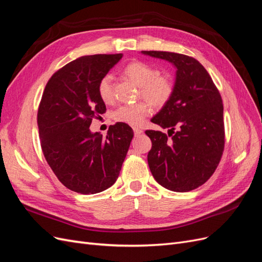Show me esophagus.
Wrapping results in <instances>:
<instances>
[{
	"label": "esophagus",
	"instance_id": "obj_1",
	"mask_svg": "<svg viewBox=\"0 0 262 262\" xmlns=\"http://www.w3.org/2000/svg\"><path fill=\"white\" fill-rule=\"evenodd\" d=\"M133 132H134V136L139 137L140 134L143 133V130H142L141 128H139V126H133Z\"/></svg>",
	"mask_w": 262,
	"mask_h": 262
}]
</instances>
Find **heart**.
<instances>
[{"label": "heart", "mask_w": 262, "mask_h": 262, "mask_svg": "<svg viewBox=\"0 0 262 262\" xmlns=\"http://www.w3.org/2000/svg\"><path fill=\"white\" fill-rule=\"evenodd\" d=\"M123 74L139 86L141 100L134 104L120 105L113 113L114 120L129 125H140L150 113L149 102L156 108L164 107L173 94V83L168 76L161 75L156 68L141 61H134L123 68ZM114 78L110 74L102 76L97 85L100 99L109 104L115 98Z\"/></svg>", "instance_id": "obj_1"}]
</instances>
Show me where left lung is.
Segmentation results:
<instances>
[{
  "label": "left lung",
  "mask_w": 262,
  "mask_h": 262,
  "mask_svg": "<svg viewBox=\"0 0 262 262\" xmlns=\"http://www.w3.org/2000/svg\"><path fill=\"white\" fill-rule=\"evenodd\" d=\"M171 62L177 69L170 100L152 118L168 134L146 130L152 141L149 170L164 188L187 192L213 175L224 152L223 100L208 71L186 54L142 51Z\"/></svg>",
  "instance_id": "left-lung-1"
}]
</instances>
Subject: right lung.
I'll return each mask as SVG.
<instances>
[{
	"label": "right lung",
	"instance_id": "obj_1",
	"mask_svg": "<svg viewBox=\"0 0 262 262\" xmlns=\"http://www.w3.org/2000/svg\"><path fill=\"white\" fill-rule=\"evenodd\" d=\"M121 58L81 57L58 70L45 87L37 114L41 149L54 175L74 192L94 194L112 187L128 153L130 125H110L106 137L90 131L93 119L106 112L98 82Z\"/></svg>",
	"mask_w": 262,
	"mask_h": 262
}]
</instances>
